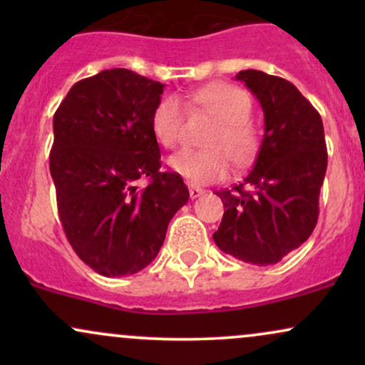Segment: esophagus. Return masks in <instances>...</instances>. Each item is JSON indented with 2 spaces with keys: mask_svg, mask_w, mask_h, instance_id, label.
Listing matches in <instances>:
<instances>
[{
  "mask_svg": "<svg viewBox=\"0 0 365 365\" xmlns=\"http://www.w3.org/2000/svg\"><path fill=\"white\" fill-rule=\"evenodd\" d=\"M188 194H190V199H197V197L206 194V190H204V188H200V187L190 185V187H188Z\"/></svg>",
  "mask_w": 365,
  "mask_h": 365,
  "instance_id": "obj_1",
  "label": "esophagus"
}]
</instances>
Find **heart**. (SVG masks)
Wrapping results in <instances>:
<instances>
[{"mask_svg": "<svg viewBox=\"0 0 365 365\" xmlns=\"http://www.w3.org/2000/svg\"><path fill=\"white\" fill-rule=\"evenodd\" d=\"M197 111L215 120L204 145L207 149H183L168 159L170 168L187 182L202 185L223 180L230 171V159L245 166L259 149V128L250 118L252 99L240 87L215 82L195 89L187 96ZM185 113L177 96H165L154 108L150 128L163 148L175 149L183 135Z\"/></svg>", "mask_w": 365, "mask_h": 365, "instance_id": "heart-1", "label": "heart"}]
</instances>
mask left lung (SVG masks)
<instances>
[{
	"instance_id": "left-lung-1",
	"label": "left lung",
	"mask_w": 365,
	"mask_h": 365,
	"mask_svg": "<svg viewBox=\"0 0 365 365\" xmlns=\"http://www.w3.org/2000/svg\"><path fill=\"white\" fill-rule=\"evenodd\" d=\"M261 103L264 137L244 182L217 190L225 215L216 245L244 262L267 266L302 245L319 216V192L328 166L321 115L292 82L259 70H242Z\"/></svg>"
}]
</instances>
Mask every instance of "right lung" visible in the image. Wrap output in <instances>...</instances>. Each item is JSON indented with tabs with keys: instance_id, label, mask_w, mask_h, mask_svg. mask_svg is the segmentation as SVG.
I'll list each match as a JSON object with an SVG mask.
<instances>
[{
	"instance_id": "right-lung-1",
	"label": "right lung",
	"mask_w": 365,
	"mask_h": 365,
	"mask_svg": "<svg viewBox=\"0 0 365 365\" xmlns=\"http://www.w3.org/2000/svg\"><path fill=\"white\" fill-rule=\"evenodd\" d=\"M163 87L132 70H103L75 83L54 113L49 170L58 215L75 254L103 276L153 262L188 200L182 177L161 171L150 128ZM139 179L148 187L139 189Z\"/></svg>"
}]
</instances>
